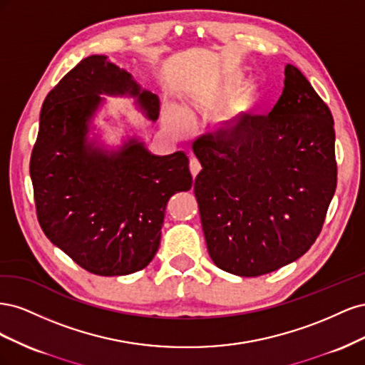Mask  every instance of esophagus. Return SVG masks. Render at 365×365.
<instances>
[{
  "label": "esophagus",
  "mask_w": 365,
  "mask_h": 365,
  "mask_svg": "<svg viewBox=\"0 0 365 365\" xmlns=\"http://www.w3.org/2000/svg\"><path fill=\"white\" fill-rule=\"evenodd\" d=\"M200 172H201V163L197 161L195 157H192L190 158V173H192V176H196Z\"/></svg>",
  "instance_id": "1"
}]
</instances>
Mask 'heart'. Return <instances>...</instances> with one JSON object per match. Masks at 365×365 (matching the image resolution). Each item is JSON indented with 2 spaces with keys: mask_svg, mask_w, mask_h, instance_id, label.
<instances>
[{
  "mask_svg": "<svg viewBox=\"0 0 365 365\" xmlns=\"http://www.w3.org/2000/svg\"><path fill=\"white\" fill-rule=\"evenodd\" d=\"M244 82V76L240 73H231L219 81L201 82L192 88L189 96L185 97V102L181 108L169 105L164 109L163 125L164 129L173 137L184 135L190 128V118L195 117L196 108L210 105L222 101L224 97L236 91ZM262 98V86L250 85L239 91L231 98L228 106L217 115V128L227 137H236L244 132L250 121L252 120L254 113L260 103Z\"/></svg>",
  "mask_w": 365,
  "mask_h": 365,
  "instance_id": "b5f03b06",
  "label": "heart"
}]
</instances>
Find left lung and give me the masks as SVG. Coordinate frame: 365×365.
Here are the masks:
<instances>
[{"label":"left lung","mask_w":365,"mask_h":365,"mask_svg":"<svg viewBox=\"0 0 365 365\" xmlns=\"http://www.w3.org/2000/svg\"><path fill=\"white\" fill-rule=\"evenodd\" d=\"M202 170L195 196L210 257L217 268L257 277L312 247L336 189L330 109L288 63L284 88L268 117L236 137L197 138Z\"/></svg>","instance_id":"left-lung-1"}]
</instances>
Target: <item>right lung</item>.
I'll list each match as a JSON object with an SVG mask.
<instances>
[{
	"instance_id": "obj_1",
	"label": "right lung",
	"mask_w": 365,
	"mask_h": 365,
	"mask_svg": "<svg viewBox=\"0 0 365 365\" xmlns=\"http://www.w3.org/2000/svg\"><path fill=\"white\" fill-rule=\"evenodd\" d=\"M130 97L152 123L158 96L106 56L82 59L42 103L30 158L39 225L53 245L97 275L146 268L160 247L165 205L192 187L184 152L153 155L138 137L108 149L90 132L105 97Z\"/></svg>"
}]
</instances>
